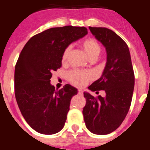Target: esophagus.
I'll list each match as a JSON object with an SVG mask.
<instances>
[{"instance_id": "esophagus-1", "label": "esophagus", "mask_w": 150, "mask_h": 150, "mask_svg": "<svg viewBox=\"0 0 150 150\" xmlns=\"http://www.w3.org/2000/svg\"><path fill=\"white\" fill-rule=\"evenodd\" d=\"M78 94H79V95H83V91L82 89H79L78 90Z\"/></svg>"}]
</instances>
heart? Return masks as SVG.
<instances>
[{"label":"heart","mask_w":150,"mask_h":150,"mask_svg":"<svg viewBox=\"0 0 150 150\" xmlns=\"http://www.w3.org/2000/svg\"><path fill=\"white\" fill-rule=\"evenodd\" d=\"M83 47L84 49L85 52L90 60L95 61L98 58L99 55L101 52V48L98 43L95 40V39L89 38V39L83 41ZM71 46H67L65 50H64L62 56V63H66L68 59L69 54L71 52ZM68 79L74 86L79 87H82L86 84L90 79V75L88 73L85 72L81 71H73L69 73Z\"/></svg>","instance_id":"heart-1"}]
</instances>
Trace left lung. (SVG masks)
I'll return each instance as SVG.
<instances>
[{"label": "left lung", "mask_w": 150, "mask_h": 150, "mask_svg": "<svg viewBox=\"0 0 150 150\" xmlns=\"http://www.w3.org/2000/svg\"><path fill=\"white\" fill-rule=\"evenodd\" d=\"M89 30L105 47L107 62L101 76L88 88L104 90L106 96L95 98L85 91L86 104L83 114L89 132L104 135L117 129L126 116L132 100L134 74L128 45L120 36L107 28L89 27Z\"/></svg>", "instance_id": "left-lung-1"}]
</instances>
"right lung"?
Listing matches in <instances>:
<instances>
[{"label": "right lung", "instance_id": "obj_1", "mask_svg": "<svg viewBox=\"0 0 150 150\" xmlns=\"http://www.w3.org/2000/svg\"><path fill=\"white\" fill-rule=\"evenodd\" d=\"M87 34L85 27L52 28L32 37L21 52L14 75L16 99L24 119L38 133L54 134L64 126L78 91L69 84L55 89L52 73L62 67L66 47Z\"/></svg>", "mask_w": 150, "mask_h": 150}]
</instances>
